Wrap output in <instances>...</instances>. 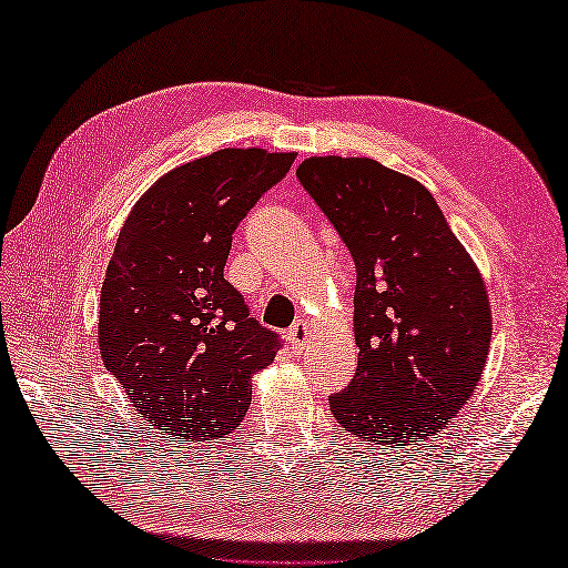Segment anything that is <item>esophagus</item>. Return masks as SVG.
<instances>
[{
  "instance_id": "34e87169",
  "label": "esophagus",
  "mask_w": 568,
  "mask_h": 568,
  "mask_svg": "<svg viewBox=\"0 0 568 568\" xmlns=\"http://www.w3.org/2000/svg\"><path fill=\"white\" fill-rule=\"evenodd\" d=\"M310 336H312L310 322L297 320L293 327H291V332H287V339H291V346H293L295 354H303L305 352L307 344H310Z\"/></svg>"
}]
</instances>
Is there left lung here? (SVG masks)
Wrapping results in <instances>:
<instances>
[{"label": "left lung", "mask_w": 568, "mask_h": 568, "mask_svg": "<svg viewBox=\"0 0 568 568\" xmlns=\"http://www.w3.org/2000/svg\"><path fill=\"white\" fill-rule=\"evenodd\" d=\"M297 180L356 265V376L329 397L364 442L405 449L446 427L474 395L490 346L476 263L429 190L373 159L312 155Z\"/></svg>", "instance_id": "obj_1"}]
</instances>
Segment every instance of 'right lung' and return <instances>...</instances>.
I'll use <instances>...</instances> for the list:
<instances>
[{
	"label": "right lung",
	"mask_w": 568,
	"mask_h": 568,
	"mask_svg": "<svg viewBox=\"0 0 568 568\" xmlns=\"http://www.w3.org/2000/svg\"><path fill=\"white\" fill-rule=\"evenodd\" d=\"M295 153L222 149L143 192L119 232L100 297V354L153 429L185 442L234 432L277 334L224 281L232 234Z\"/></svg>",
	"instance_id": "add662e5"
}]
</instances>
